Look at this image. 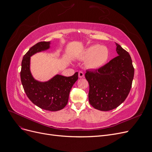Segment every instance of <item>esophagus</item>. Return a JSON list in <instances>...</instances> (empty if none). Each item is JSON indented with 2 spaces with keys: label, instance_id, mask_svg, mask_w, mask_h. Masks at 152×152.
Returning a JSON list of instances; mask_svg holds the SVG:
<instances>
[{
  "label": "esophagus",
  "instance_id": "34e87169",
  "mask_svg": "<svg viewBox=\"0 0 152 152\" xmlns=\"http://www.w3.org/2000/svg\"><path fill=\"white\" fill-rule=\"evenodd\" d=\"M84 77V73H83V72H79V78H83Z\"/></svg>",
  "mask_w": 152,
  "mask_h": 152
}]
</instances>
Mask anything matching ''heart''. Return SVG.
<instances>
[{"instance_id": "1", "label": "heart", "mask_w": 152, "mask_h": 152, "mask_svg": "<svg viewBox=\"0 0 152 152\" xmlns=\"http://www.w3.org/2000/svg\"><path fill=\"white\" fill-rule=\"evenodd\" d=\"M109 58V50L104 45H93L87 48L82 58L87 59L86 66L91 69H98L107 63Z\"/></svg>"}]
</instances>
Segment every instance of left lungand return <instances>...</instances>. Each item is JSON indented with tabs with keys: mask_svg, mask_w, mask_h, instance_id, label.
I'll use <instances>...</instances> for the list:
<instances>
[{
	"mask_svg": "<svg viewBox=\"0 0 152 152\" xmlns=\"http://www.w3.org/2000/svg\"><path fill=\"white\" fill-rule=\"evenodd\" d=\"M116 44L118 56L95 70H87L89 102L101 111H110L121 104L129 93L134 68L129 54Z\"/></svg>",
	"mask_w": 152,
	"mask_h": 152,
	"instance_id": "left-lung-1",
	"label": "left lung"
}]
</instances>
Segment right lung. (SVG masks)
<instances>
[{
  "instance_id": "add662e5",
  "label": "right lung",
  "mask_w": 152,
  "mask_h": 152,
  "mask_svg": "<svg viewBox=\"0 0 152 152\" xmlns=\"http://www.w3.org/2000/svg\"><path fill=\"white\" fill-rule=\"evenodd\" d=\"M50 42H40L32 46L23 58L20 72L21 84L31 102L43 110L56 112L67 104L69 94L78 79V72L71 77L56 75L47 82L35 80L30 72V57L50 48Z\"/></svg>"
}]
</instances>
